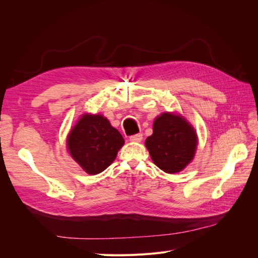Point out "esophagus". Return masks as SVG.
<instances>
[{
	"label": "esophagus",
	"instance_id": "obj_1",
	"mask_svg": "<svg viewBox=\"0 0 258 258\" xmlns=\"http://www.w3.org/2000/svg\"><path fill=\"white\" fill-rule=\"evenodd\" d=\"M142 139H143L142 134H137L134 136H130V141H132V142H141Z\"/></svg>",
	"mask_w": 258,
	"mask_h": 258
}]
</instances>
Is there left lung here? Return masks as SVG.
Returning a JSON list of instances; mask_svg holds the SVG:
<instances>
[{
	"instance_id": "8db88e82",
	"label": "left lung",
	"mask_w": 258,
	"mask_h": 258,
	"mask_svg": "<svg viewBox=\"0 0 258 258\" xmlns=\"http://www.w3.org/2000/svg\"><path fill=\"white\" fill-rule=\"evenodd\" d=\"M145 145L154 163L167 173L182 171L194 158L197 136L183 117L163 113L155 119Z\"/></svg>"
}]
</instances>
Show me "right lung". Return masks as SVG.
Here are the masks:
<instances>
[{"mask_svg": "<svg viewBox=\"0 0 258 258\" xmlns=\"http://www.w3.org/2000/svg\"><path fill=\"white\" fill-rule=\"evenodd\" d=\"M123 143L119 131L101 115H83L68 138L70 154L89 174L110 166Z\"/></svg>", "mask_w": 258, "mask_h": 258, "instance_id": "obj_1", "label": "right lung"}]
</instances>
